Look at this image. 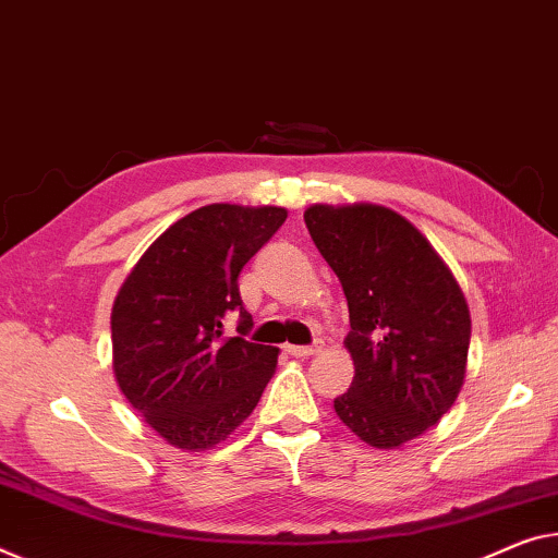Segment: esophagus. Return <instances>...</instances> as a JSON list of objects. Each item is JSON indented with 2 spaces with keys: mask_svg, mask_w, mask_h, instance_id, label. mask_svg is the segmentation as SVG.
I'll return each mask as SVG.
<instances>
[{
  "mask_svg": "<svg viewBox=\"0 0 558 558\" xmlns=\"http://www.w3.org/2000/svg\"><path fill=\"white\" fill-rule=\"evenodd\" d=\"M284 351H287V354H291V356H296V359H306V356H314L316 351H322V347L319 344H314V347H294V344H289Z\"/></svg>",
  "mask_w": 558,
  "mask_h": 558,
  "instance_id": "34e87169",
  "label": "esophagus"
}]
</instances>
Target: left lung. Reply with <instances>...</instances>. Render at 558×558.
Here are the masks:
<instances>
[{"mask_svg":"<svg viewBox=\"0 0 558 558\" xmlns=\"http://www.w3.org/2000/svg\"><path fill=\"white\" fill-rule=\"evenodd\" d=\"M308 234L349 304L344 344L354 381L337 416L376 449H397L439 424L466 376V299L426 236L379 204H312Z\"/></svg>","mask_w":558,"mask_h":558,"instance_id":"obj_1","label":"left lung"}]
</instances>
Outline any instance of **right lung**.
<instances>
[{"mask_svg": "<svg viewBox=\"0 0 558 558\" xmlns=\"http://www.w3.org/2000/svg\"><path fill=\"white\" fill-rule=\"evenodd\" d=\"M284 219L281 207L194 209L142 254L119 289L111 308L117 384L171 447H217L267 389L279 349L244 339L252 316L239 271ZM229 311L240 312L239 338L223 337Z\"/></svg>", "mask_w": 558, "mask_h": 558, "instance_id": "1", "label": "right lung"}]
</instances>
